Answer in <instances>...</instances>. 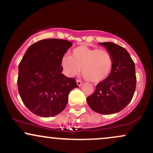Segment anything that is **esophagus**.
<instances>
[{"instance_id":"esophagus-1","label":"esophagus","mask_w":153,"mask_h":153,"mask_svg":"<svg viewBox=\"0 0 153 153\" xmlns=\"http://www.w3.org/2000/svg\"><path fill=\"white\" fill-rule=\"evenodd\" d=\"M76 82H77V84H78V86H80V85H82V82L81 81V80H78V79H77V80H76Z\"/></svg>"}]
</instances>
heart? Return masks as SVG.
I'll return each instance as SVG.
<instances>
[{
    "label": "heart",
    "mask_w": 153,
    "mask_h": 153,
    "mask_svg": "<svg viewBox=\"0 0 153 153\" xmlns=\"http://www.w3.org/2000/svg\"><path fill=\"white\" fill-rule=\"evenodd\" d=\"M61 66L68 77L76 75L81 68L84 78L97 83L109 76L113 68V58L106 50L79 46L72 51L71 57L63 56Z\"/></svg>",
    "instance_id": "1"
}]
</instances>
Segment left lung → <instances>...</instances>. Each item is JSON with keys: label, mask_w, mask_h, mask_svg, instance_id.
Returning a JSON list of instances; mask_svg holds the SVG:
<instances>
[{"label": "left lung", "mask_w": 153, "mask_h": 153, "mask_svg": "<svg viewBox=\"0 0 153 153\" xmlns=\"http://www.w3.org/2000/svg\"><path fill=\"white\" fill-rule=\"evenodd\" d=\"M99 44L111 54L113 68L109 76L97 84L94 94L87 98V102L97 113L112 114L122 111L132 99L137 82L135 65L122 47L112 42Z\"/></svg>", "instance_id": "1"}]
</instances>
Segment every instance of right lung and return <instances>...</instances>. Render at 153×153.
<instances>
[{
    "label": "right lung",
    "mask_w": 153,
    "mask_h": 153,
    "mask_svg": "<svg viewBox=\"0 0 153 153\" xmlns=\"http://www.w3.org/2000/svg\"><path fill=\"white\" fill-rule=\"evenodd\" d=\"M71 46V42L64 39L40 40L28 48L19 63V95L34 114H59L65 108L70 92L78 87L75 78L62 74L61 59Z\"/></svg>",
    "instance_id": "1"
}]
</instances>
